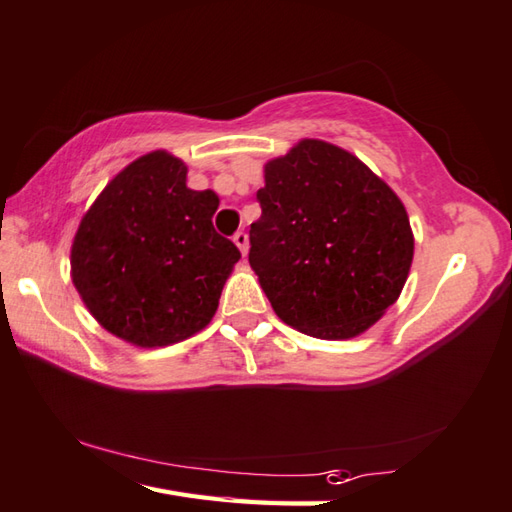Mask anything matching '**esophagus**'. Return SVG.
<instances>
[{
    "label": "esophagus",
    "mask_w": 512,
    "mask_h": 512,
    "mask_svg": "<svg viewBox=\"0 0 512 512\" xmlns=\"http://www.w3.org/2000/svg\"><path fill=\"white\" fill-rule=\"evenodd\" d=\"M232 241H235V244H237V248L241 250V255H246L248 253V235H246V232H237V235L235 237H232Z\"/></svg>",
    "instance_id": "esophagus-1"
}]
</instances>
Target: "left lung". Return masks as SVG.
<instances>
[{"label": "left lung", "mask_w": 512, "mask_h": 512, "mask_svg": "<svg viewBox=\"0 0 512 512\" xmlns=\"http://www.w3.org/2000/svg\"><path fill=\"white\" fill-rule=\"evenodd\" d=\"M248 262L277 318L320 340L374 327L410 275L403 201L342 147L302 138L264 165Z\"/></svg>", "instance_id": "8db88e82"}]
</instances>
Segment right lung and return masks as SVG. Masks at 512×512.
<instances>
[{
  "label": "right lung",
  "instance_id": "add662e5",
  "mask_svg": "<svg viewBox=\"0 0 512 512\" xmlns=\"http://www.w3.org/2000/svg\"><path fill=\"white\" fill-rule=\"evenodd\" d=\"M165 150L123 167L82 215L71 280L102 329L134 347L188 340L217 313L239 250L212 226L219 197L188 188Z\"/></svg>",
  "mask_w": 512,
  "mask_h": 512
}]
</instances>
